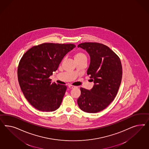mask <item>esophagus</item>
Instances as JSON below:
<instances>
[{
  "label": "esophagus",
  "instance_id": "esophagus-1",
  "mask_svg": "<svg viewBox=\"0 0 149 149\" xmlns=\"http://www.w3.org/2000/svg\"><path fill=\"white\" fill-rule=\"evenodd\" d=\"M68 87H69V88H70V89H72V88H75V86H72V85H69L68 86Z\"/></svg>",
  "mask_w": 149,
  "mask_h": 149
}]
</instances>
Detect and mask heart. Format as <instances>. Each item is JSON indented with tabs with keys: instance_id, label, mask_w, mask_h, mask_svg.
I'll list each match as a JSON object with an SVG mask.
<instances>
[{
	"instance_id": "b5f03b06",
	"label": "heart",
	"mask_w": 149,
	"mask_h": 149,
	"mask_svg": "<svg viewBox=\"0 0 149 149\" xmlns=\"http://www.w3.org/2000/svg\"><path fill=\"white\" fill-rule=\"evenodd\" d=\"M75 60H81V59H87L86 54L82 51H78L74 54Z\"/></svg>"
}]
</instances>
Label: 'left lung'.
Wrapping results in <instances>:
<instances>
[{
	"instance_id": "1",
	"label": "left lung",
	"mask_w": 149,
	"mask_h": 149,
	"mask_svg": "<svg viewBox=\"0 0 149 149\" xmlns=\"http://www.w3.org/2000/svg\"><path fill=\"white\" fill-rule=\"evenodd\" d=\"M77 47L86 50L90 56L87 74L95 83L91 90L80 88L77 104L85 112L98 113L106 108L117 95L122 80L121 60L113 50L99 42H83Z\"/></svg>"
}]
</instances>
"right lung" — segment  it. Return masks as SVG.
<instances>
[{"label": "right lung", "mask_w": 149, "mask_h": 149, "mask_svg": "<svg viewBox=\"0 0 149 149\" xmlns=\"http://www.w3.org/2000/svg\"><path fill=\"white\" fill-rule=\"evenodd\" d=\"M75 47L72 44L45 42L34 46L23 55L17 68L18 82L33 107L46 112L59 108L67 87L52 83L49 77L64 56Z\"/></svg>", "instance_id": "add662e5"}]
</instances>
